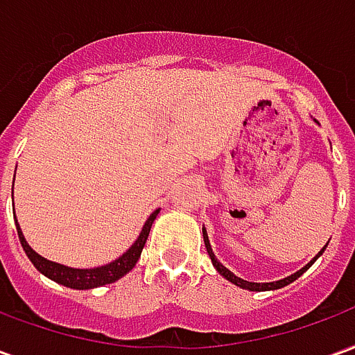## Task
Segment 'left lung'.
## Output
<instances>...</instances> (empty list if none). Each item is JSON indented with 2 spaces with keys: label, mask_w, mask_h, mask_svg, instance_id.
<instances>
[{
  "label": "left lung",
  "mask_w": 355,
  "mask_h": 355,
  "mask_svg": "<svg viewBox=\"0 0 355 355\" xmlns=\"http://www.w3.org/2000/svg\"><path fill=\"white\" fill-rule=\"evenodd\" d=\"M203 241H205V249H207L209 253V259H211V262H213V266L216 268V272L223 275V277H226L228 282L234 283V285H238V287H241V289H247V291H274V289H282V287H285V285H289V283H293L295 279H298L300 275L304 274L308 268L312 266L313 262L320 259L321 254H323V251H325V247L321 249L320 253L313 257L312 261L308 262L304 268H300L298 272H295V274L287 275V277H283V279H277V282H270V283H254V282H247V279H241V277H238V275L234 274V272H230L228 268L223 266V262L218 261L215 257V253H213V247H211V243H209V236H207V230H205V226H203Z\"/></svg>",
  "instance_id": "left-lung-1"
}]
</instances>
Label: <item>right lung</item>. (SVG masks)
Here are the masks:
<instances>
[{"mask_svg": "<svg viewBox=\"0 0 355 355\" xmlns=\"http://www.w3.org/2000/svg\"><path fill=\"white\" fill-rule=\"evenodd\" d=\"M157 213H159V209H155L154 213L148 216V220L144 223V226H142V230H140L137 241H135L119 259L108 262V264H104V266L94 268H70L64 266V264H58V262L47 261L45 257L37 254L32 247L28 245L26 238H24V234H22L19 223H17V216H15V224H17V234H19L20 245L24 249V253H26L28 259L32 261V264H34L43 275H47L49 279L60 283V285H64V287H70V289L85 291L94 289V287H102V285H106V283L117 282L119 277H123L125 274L131 272L132 268H135V264H137V261L140 259L142 249L146 245L148 234H150V228H152V224H154Z\"/></svg>", "mask_w": 355, "mask_h": 355, "instance_id": "1", "label": "right lung"}]
</instances>
